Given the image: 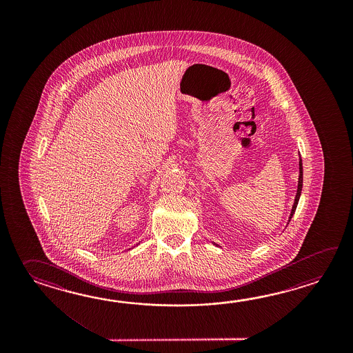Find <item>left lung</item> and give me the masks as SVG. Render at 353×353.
I'll use <instances>...</instances> for the list:
<instances>
[{"instance_id": "obj_1", "label": "left lung", "mask_w": 353, "mask_h": 353, "mask_svg": "<svg viewBox=\"0 0 353 353\" xmlns=\"http://www.w3.org/2000/svg\"><path fill=\"white\" fill-rule=\"evenodd\" d=\"M301 188H303V163H301V158H299V179H298V190H296V195H295V199H294L293 208H292V212H290L288 225H289V222H290V219L293 217V214L295 213V210H296V205H298V202H299L300 194H301ZM213 245H216V243H213Z\"/></svg>"}]
</instances>
